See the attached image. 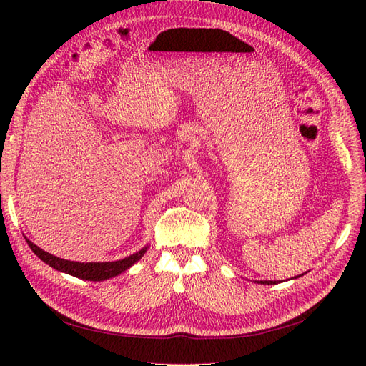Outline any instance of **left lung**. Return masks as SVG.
<instances>
[{"label":"left lung","mask_w":366,"mask_h":366,"mask_svg":"<svg viewBox=\"0 0 366 366\" xmlns=\"http://www.w3.org/2000/svg\"><path fill=\"white\" fill-rule=\"evenodd\" d=\"M299 276H301V274H299ZM261 284H269V285H272V284H276V282H278V281H259Z\"/></svg>","instance_id":"left-lung-1"}]
</instances>
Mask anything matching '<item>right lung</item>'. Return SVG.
<instances>
[{
    "instance_id": "obj_1",
    "label": "right lung",
    "mask_w": 366,
    "mask_h": 366,
    "mask_svg": "<svg viewBox=\"0 0 366 366\" xmlns=\"http://www.w3.org/2000/svg\"><path fill=\"white\" fill-rule=\"evenodd\" d=\"M29 247L35 252L38 258H41L44 262L49 264L50 267L54 270H59L64 273H69L71 276H76V278H81L85 281H105L109 278H114V276L120 274L122 272L128 270L131 265H134L145 252L148 250V246L139 250L137 253H132L129 257L113 261V262H76V261H67L58 257H53L49 252H44L38 246L33 244L31 241L26 239Z\"/></svg>"
}]
</instances>
